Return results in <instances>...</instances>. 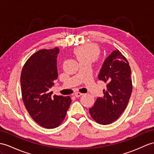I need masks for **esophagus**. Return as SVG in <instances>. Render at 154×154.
I'll return each instance as SVG.
<instances>
[{
  "label": "esophagus",
  "mask_w": 154,
  "mask_h": 154,
  "mask_svg": "<svg viewBox=\"0 0 154 154\" xmlns=\"http://www.w3.org/2000/svg\"><path fill=\"white\" fill-rule=\"evenodd\" d=\"M82 95H83V93H80V92H76V93H75V94H74V96H75V97H79L82 96Z\"/></svg>",
  "instance_id": "1"
}]
</instances>
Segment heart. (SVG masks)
Here are the masks:
<instances>
[{
	"mask_svg": "<svg viewBox=\"0 0 154 154\" xmlns=\"http://www.w3.org/2000/svg\"><path fill=\"white\" fill-rule=\"evenodd\" d=\"M74 53L80 63L92 62L98 58L100 55V49L94 44L85 43L75 49Z\"/></svg>",
	"mask_w": 154,
	"mask_h": 154,
	"instance_id": "b5f03b06",
	"label": "heart"
}]
</instances>
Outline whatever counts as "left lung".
<instances>
[{
  "instance_id": "8db88e82",
  "label": "left lung",
  "mask_w": 154,
  "mask_h": 154,
  "mask_svg": "<svg viewBox=\"0 0 154 154\" xmlns=\"http://www.w3.org/2000/svg\"><path fill=\"white\" fill-rule=\"evenodd\" d=\"M129 62L118 50H114L104 61L99 80L107 84L104 96L97 99L89 114L101 125L110 124L117 119L128 104L133 90Z\"/></svg>"
}]
</instances>
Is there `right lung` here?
<instances>
[{"mask_svg":"<svg viewBox=\"0 0 154 154\" xmlns=\"http://www.w3.org/2000/svg\"><path fill=\"white\" fill-rule=\"evenodd\" d=\"M59 48L40 50L30 57L22 69V99L34 121L46 129L58 127L65 118L71 103L69 96L54 95L50 88L57 79Z\"/></svg>","mask_w":154,"mask_h":154,"instance_id":"obj_1","label":"right lung"}]
</instances>
